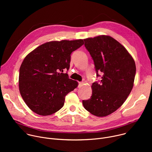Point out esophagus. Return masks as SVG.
Here are the masks:
<instances>
[{
  "mask_svg": "<svg viewBox=\"0 0 152 152\" xmlns=\"http://www.w3.org/2000/svg\"><path fill=\"white\" fill-rule=\"evenodd\" d=\"M83 85V82H79V85L78 86L79 87H81V86Z\"/></svg>",
  "mask_w": 152,
  "mask_h": 152,
  "instance_id": "34e87169",
  "label": "esophagus"
}]
</instances>
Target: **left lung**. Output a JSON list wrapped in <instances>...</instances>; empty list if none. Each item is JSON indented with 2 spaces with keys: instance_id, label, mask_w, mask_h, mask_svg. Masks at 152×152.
Returning <instances> with one entry per match:
<instances>
[{
  "instance_id": "left-lung-1",
  "label": "left lung",
  "mask_w": 152,
  "mask_h": 152,
  "mask_svg": "<svg viewBox=\"0 0 152 152\" xmlns=\"http://www.w3.org/2000/svg\"><path fill=\"white\" fill-rule=\"evenodd\" d=\"M94 61L97 77L92 84V96L82 100L85 109L97 117H105L123 104L134 86L136 66L125 48L113 37L100 35L83 39Z\"/></svg>"
}]
</instances>
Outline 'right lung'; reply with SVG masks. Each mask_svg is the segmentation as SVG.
<instances>
[{
  "label": "right lung",
  "instance_id": "add662e5",
  "mask_svg": "<svg viewBox=\"0 0 152 152\" xmlns=\"http://www.w3.org/2000/svg\"><path fill=\"white\" fill-rule=\"evenodd\" d=\"M83 39L50 41L37 48L24 59L19 70L20 94L35 113L49 115L62 107L65 97L78 83L69 78L72 53Z\"/></svg>",
  "mask_w": 152,
  "mask_h": 152
}]
</instances>
